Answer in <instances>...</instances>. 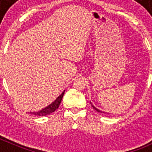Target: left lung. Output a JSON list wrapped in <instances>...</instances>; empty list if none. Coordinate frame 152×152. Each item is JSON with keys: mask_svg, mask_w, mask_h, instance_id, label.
<instances>
[{"mask_svg": "<svg viewBox=\"0 0 152 152\" xmlns=\"http://www.w3.org/2000/svg\"><path fill=\"white\" fill-rule=\"evenodd\" d=\"M91 105H92V107H93V109H94V110H96V111H97V112H98V113H104V114H105V112H102V111H101V110H98V109H97V108H96V107H94V106H93V104H91Z\"/></svg>", "mask_w": 152, "mask_h": 152, "instance_id": "8db88e82", "label": "left lung"}]
</instances>
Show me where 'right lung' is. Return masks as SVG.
<instances>
[{"label":"right lung","instance_id":"obj_1","mask_svg":"<svg viewBox=\"0 0 152 152\" xmlns=\"http://www.w3.org/2000/svg\"><path fill=\"white\" fill-rule=\"evenodd\" d=\"M64 94H65V90L62 92V94L56 99L53 102H52L50 105H48L45 108L42 109V110H39L38 112H34V113H30L31 114L35 115L37 116H45L48 115L50 114V113H53L56 110H57L59 108V104H60L61 102H62V97H63Z\"/></svg>","mask_w":152,"mask_h":152}]
</instances>
